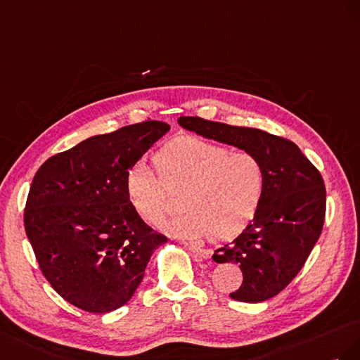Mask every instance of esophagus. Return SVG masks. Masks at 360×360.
Wrapping results in <instances>:
<instances>
[{"label": "esophagus", "instance_id": "obj_1", "mask_svg": "<svg viewBox=\"0 0 360 360\" xmlns=\"http://www.w3.org/2000/svg\"><path fill=\"white\" fill-rule=\"evenodd\" d=\"M184 248L190 250L193 255H196L199 259H210V256H211V252L203 250V249L198 248V245H194L193 243H184Z\"/></svg>", "mask_w": 360, "mask_h": 360}]
</instances>
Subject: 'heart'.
<instances>
[{
  "mask_svg": "<svg viewBox=\"0 0 360 360\" xmlns=\"http://www.w3.org/2000/svg\"><path fill=\"white\" fill-rule=\"evenodd\" d=\"M155 170L132 164L125 176L131 207L148 223L172 208L181 190L184 210L161 228L182 238L228 240L258 214L266 187L262 161L248 150H232L198 137H178L155 155Z\"/></svg>",
  "mask_w": 360,
  "mask_h": 360,
  "instance_id": "b5f03b06",
  "label": "heart"
}]
</instances>
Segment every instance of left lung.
Wrapping results in <instances>:
<instances>
[{
	"label": "left lung",
	"instance_id": "left-lung-1",
	"mask_svg": "<svg viewBox=\"0 0 360 360\" xmlns=\"http://www.w3.org/2000/svg\"><path fill=\"white\" fill-rule=\"evenodd\" d=\"M178 123L198 136L248 150L266 173L258 214L231 244L212 255L217 264H238L243 283L231 299L261 303L279 294L302 270L320 238L326 188L320 172L295 143L262 129L181 116Z\"/></svg>",
	"mask_w": 360,
	"mask_h": 360
}]
</instances>
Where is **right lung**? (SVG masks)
I'll use <instances>...</instances> for the list:
<instances>
[{"mask_svg": "<svg viewBox=\"0 0 360 360\" xmlns=\"http://www.w3.org/2000/svg\"><path fill=\"white\" fill-rule=\"evenodd\" d=\"M170 127L145 120L89 137L46 160L34 174L24 224L46 281L79 309L125 304L152 253L167 238L131 207L125 176Z\"/></svg>", "mask_w": 360, "mask_h": 360, "instance_id": "1", "label": "right lung"}]
</instances>
